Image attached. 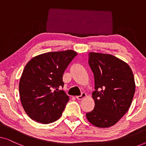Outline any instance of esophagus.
<instances>
[{
  "label": "esophagus",
  "instance_id": "34e87169",
  "mask_svg": "<svg viewBox=\"0 0 146 146\" xmlns=\"http://www.w3.org/2000/svg\"><path fill=\"white\" fill-rule=\"evenodd\" d=\"M86 96V93L82 92V93L81 94V95L78 96H76V98L78 100H82V99H83L84 98H85Z\"/></svg>",
  "mask_w": 146,
  "mask_h": 146
}]
</instances>
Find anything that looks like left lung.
<instances>
[{
    "label": "left lung",
    "mask_w": 146,
    "mask_h": 146,
    "mask_svg": "<svg viewBox=\"0 0 146 146\" xmlns=\"http://www.w3.org/2000/svg\"><path fill=\"white\" fill-rule=\"evenodd\" d=\"M88 64L94 78L95 106L86 117L96 127H110L130 107L135 89L133 72L127 64L107 54L90 52Z\"/></svg>",
    "instance_id": "left-lung-1"
}]
</instances>
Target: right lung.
I'll list each match as a JSON object with an SVG mask.
<instances>
[{
    "instance_id": "obj_1",
    "label": "right lung",
    "mask_w": 146,
    "mask_h": 146,
    "mask_svg": "<svg viewBox=\"0 0 146 146\" xmlns=\"http://www.w3.org/2000/svg\"><path fill=\"white\" fill-rule=\"evenodd\" d=\"M69 50L42 54L32 58L24 69L19 83V94L27 115L37 122L48 124L62 114L69 96L62 90V76L76 56Z\"/></svg>"
}]
</instances>
